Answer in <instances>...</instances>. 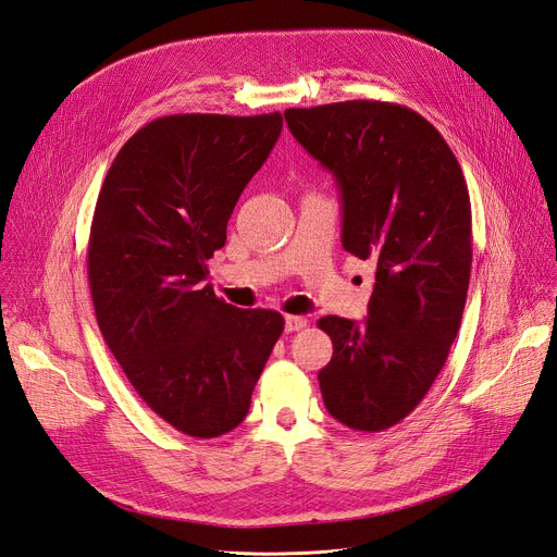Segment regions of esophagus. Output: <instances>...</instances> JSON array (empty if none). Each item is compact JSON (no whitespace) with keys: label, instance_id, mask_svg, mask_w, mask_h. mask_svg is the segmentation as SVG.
Here are the masks:
<instances>
[{"label":"esophagus","instance_id":"obj_1","mask_svg":"<svg viewBox=\"0 0 557 557\" xmlns=\"http://www.w3.org/2000/svg\"><path fill=\"white\" fill-rule=\"evenodd\" d=\"M284 327H286V333H298V331H302V327H307V319L289 314V317H284Z\"/></svg>","mask_w":557,"mask_h":557}]
</instances>
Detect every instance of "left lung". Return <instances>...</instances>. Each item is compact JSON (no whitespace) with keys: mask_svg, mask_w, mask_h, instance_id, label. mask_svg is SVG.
<instances>
[{"mask_svg":"<svg viewBox=\"0 0 557 557\" xmlns=\"http://www.w3.org/2000/svg\"><path fill=\"white\" fill-rule=\"evenodd\" d=\"M284 119L337 181L344 250L376 263L362 323L319 319L335 346L319 372L327 413L372 434L416 410L459 333L472 263L468 185L443 135L395 102H331Z\"/></svg>","mask_w":557,"mask_h":557,"instance_id":"8db88e82","label":"left lung"}]
</instances>
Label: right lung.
I'll return each instance as SVG.
<instances>
[{
	"label": "right lung",
	"mask_w": 557,
	"mask_h": 557,
	"mask_svg": "<svg viewBox=\"0 0 557 557\" xmlns=\"http://www.w3.org/2000/svg\"><path fill=\"white\" fill-rule=\"evenodd\" d=\"M280 133V112L160 116L123 144L96 201L87 265L100 333L144 404L195 438L245 420L284 331L282 314L238 310L206 282Z\"/></svg>",
	"instance_id": "obj_1"
}]
</instances>
